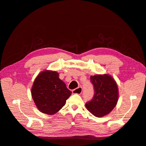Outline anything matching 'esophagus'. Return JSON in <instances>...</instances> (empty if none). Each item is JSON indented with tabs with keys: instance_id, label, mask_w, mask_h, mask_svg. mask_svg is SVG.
I'll list each match as a JSON object with an SVG mask.
<instances>
[{
	"instance_id": "1",
	"label": "esophagus",
	"mask_w": 146,
	"mask_h": 146,
	"mask_svg": "<svg viewBox=\"0 0 146 146\" xmlns=\"http://www.w3.org/2000/svg\"><path fill=\"white\" fill-rule=\"evenodd\" d=\"M73 94H80L82 92V87H78L77 88L74 89L72 91Z\"/></svg>"
}]
</instances>
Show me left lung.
Listing matches in <instances>:
<instances>
[{"mask_svg": "<svg viewBox=\"0 0 146 146\" xmlns=\"http://www.w3.org/2000/svg\"><path fill=\"white\" fill-rule=\"evenodd\" d=\"M94 88L92 99L86 103L88 110L96 117H103L115 108L118 100V87L115 80L109 74L91 76Z\"/></svg>", "mask_w": 146, "mask_h": 146, "instance_id": "1", "label": "left lung"}]
</instances>
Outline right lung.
Here are the masks:
<instances>
[{"instance_id": "right-lung-1", "label": "right lung", "mask_w": 146, "mask_h": 146, "mask_svg": "<svg viewBox=\"0 0 146 146\" xmlns=\"http://www.w3.org/2000/svg\"><path fill=\"white\" fill-rule=\"evenodd\" d=\"M31 93L37 109L49 115H54L61 109L72 94L64 82L59 78V74L49 70L37 75Z\"/></svg>"}]
</instances>
